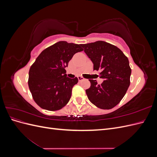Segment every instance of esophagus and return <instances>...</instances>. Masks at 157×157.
<instances>
[{
	"label": "esophagus",
	"mask_w": 157,
	"mask_h": 157,
	"mask_svg": "<svg viewBox=\"0 0 157 157\" xmlns=\"http://www.w3.org/2000/svg\"><path fill=\"white\" fill-rule=\"evenodd\" d=\"M78 81H82V80H84V78L82 77H81V76H78Z\"/></svg>",
	"instance_id": "esophagus-1"
}]
</instances>
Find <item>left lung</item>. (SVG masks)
I'll list each match as a JSON object with an SVG mask.
<instances>
[{
    "mask_svg": "<svg viewBox=\"0 0 157 157\" xmlns=\"http://www.w3.org/2000/svg\"><path fill=\"white\" fill-rule=\"evenodd\" d=\"M94 64V70H100L101 84L89 79L90 87L86 93L90 102L102 109L116 106L124 96L130 84L132 70L129 61L117 46L99 40L81 45Z\"/></svg>",
    "mask_w": 157,
    "mask_h": 157,
    "instance_id": "1",
    "label": "left lung"
}]
</instances>
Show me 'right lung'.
<instances>
[{
  "mask_svg": "<svg viewBox=\"0 0 157 157\" xmlns=\"http://www.w3.org/2000/svg\"><path fill=\"white\" fill-rule=\"evenodd\" d=\"M81 44L59 41L42 51L29 69L28 85L33 99L41 108L57 111L67 104L78 78L67 77L65 67Z\"/></svg>",
  "mask_w": 157,
  "mask_h": 157,
  "instance_id": "obj_1",
  "label": "right lung"
}]
</instances>
